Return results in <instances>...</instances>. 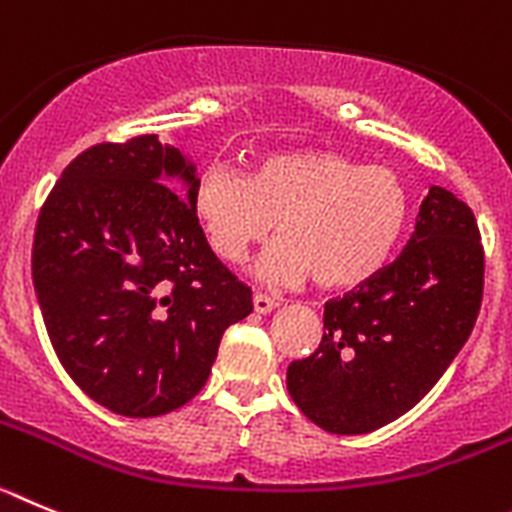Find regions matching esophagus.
I'll return each instance as SVG.
<instances>
[{
	"label": "esophagus",
	"instance_id": "esophagus-1",
	"mask_svg": "<svg viewBox=\"0 0 512 512\" xmlns=\"http://www.w3.org/2000/svg\"><path fill=\"white\" fill-rule=\"evenodd\" d=\"M252 306H255L257 313H270L278 306V301H275L273 296H267V293H260V290H257L255 296H252Z\"/></svg>",
	"mask_w": 512,
	"mask_h": 512
}]
</instances>
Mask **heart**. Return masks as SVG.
I'll return each instance as SVG.
<instances>
[{"label":"heart","mask_w":512,"mask_h":512,"mask_svg":"<svg viewBox=\"0 0 512 512\" xmlns=\"http://www.w3.org/2000/svg\"><path fill=\"white\" fill-rule=\"evenodd\" d=\"M191 209L216 257L237 262L280 234L255 262L267 283L354 288L388 265L403 239L411 199L403 178L336 150L262 155L250 176L224 163L199 170Z\"/></svg>","instance_id":"obj_1"}]
</instances>
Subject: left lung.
I'll use <instances>...</instances> for the list:
<instances>
[{
    "label": "left lung",
    "instance_id": "obj_1",
    "mask_svg": "<svg viewBox=\"0 0 512 512\" xmlns=\"http://www.w3.org/2000/svg\"><path fill=\"white\" fill-rule=\"evenodd\" d=\"M485 250L474 214L431 186L395 262L324 306L319 349L288 367V393L329 434H370L408 413L469 339Z\"/></svg>",
    "mask_w": 512,
    "mask_h": 512
}]
</instances>
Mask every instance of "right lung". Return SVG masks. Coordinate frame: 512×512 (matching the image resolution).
Instances as JSON below:
<instances>
[{
  "label": "right lung",
  "instance_id": "1",
  "mask_svg": "<svg viewBox=\"0 0 512 512\" xmlns=\"http://www.w3.org/2000/svg\"><path fill=\"white\" fill-rule=\"evenodd\" d=\"M193 178L158 135L101 142L68 163L40 209L32 283L50 344L78 388L119 416L186 405L227 326L252 313V290L193 214Z\"/></svg>",
  "mask_w": 512,
  "mask_h": 512
}]
</instances>
